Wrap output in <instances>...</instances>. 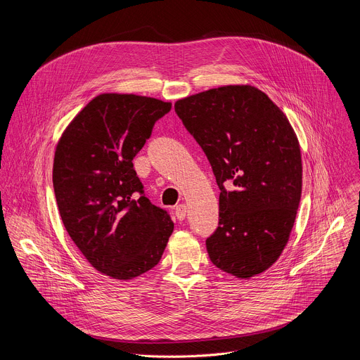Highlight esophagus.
<instances>
[{
  "label": "esophagus",
  "instance_id": "34e87169",
  "mask_svg": "<svg viewBox=\"0 0 360 360\" xmlns=\"http://www.w3.org/2000/svg\"><path fill=\"white\" fill-rule=\"evenodd\" d=\"M175 217L179 219V221H184L185 217H186V207L182 203V205H178V207L175 208Z\"/></svg>",
  "mask_w": 360,
  "mask_h": 360
}]
</instances>
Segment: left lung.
Listing matches in <instances>:
<instances>
[{"instance_id":"1","label":"left lung","mask_w":360,"mask_h":360,"mask_svg":"<svg viewBox=\"0 0 360 360\" xmlns=\"http://www.w3.org/2000/svg\"><path fill=\"white\" fill-rule=\"evenodd\" d=\"M207 155L219 193L212 264L240 279L265 272L289 240L302 193V158L286 115L252 85L212 88L175 102Z\"/></svg>"}]
</instances>
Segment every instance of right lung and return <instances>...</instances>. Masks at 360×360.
<instances>
[{
  "mask_svg": "<svg viewBox=\"0 0 360 360\" xmlns=\"http://www.w3.org/2000/svg\"><path fill=\"white\" fill-rule=\"evenodd\" d=\"M171 102L101 94L58 141L53 184L63 224L101 274L134 279L161 261L174 222L143 195L132 160Z\"/></svg>",
  "mask_w": 360,
  "mask_h": 360,
  "instance_id": "add662e5",
  "label": "right lung"
}]
</instances>
